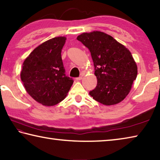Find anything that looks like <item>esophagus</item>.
<instances>
[{
	"mask_svg": "<svg viewBox=\"0 0 160 160\" xmlns=\"http://www.w3.org/2000/svg\"><path fill=\"white\" fill-rule=\"evenodd\" d=\"M82 79V76H80V77H79V78H76V80L78 81V80H81Z\"/></svg>",
	"mask_w": 160,
	"mask_h": 160,
	"instance_id": "obj_1",
	"label": "esophagus"
}]
</instances>
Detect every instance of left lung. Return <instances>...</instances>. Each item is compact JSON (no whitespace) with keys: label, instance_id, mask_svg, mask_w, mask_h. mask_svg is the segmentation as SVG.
Masks as SVG:
<instances>
[{"label":"left lung","instance_id":"left-lung-1","mask_svg":"<svg viewBox=\"0 0 160 160\" xmlns=\"http://www.w3.org/2000/svg\"><path fill=\"white\" fill-rule=\"evenodd\" d=\"M77 39L88 48L94 62L97 85L90 95L106 106L122 102L138 74L131 51L112 36L99 31L84 32Z\"/></svg>","mask_w":160,"mask_h":160}]
</instances>
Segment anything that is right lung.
I'll list each match as a JSON object with an SVG mask.
<instances>
[{
    "label": "right lung",
    "mask_w": 160,
    "mask_h": 160,
    "mask_svg": "<svg viewBox=\"0 0 160 160\" xmlns=\"http://www.w3.org/2000/svg\"><path fill=\"white\" fill-rule=\"evenodd\" d=\"M66 40V37H58L42 43L26 58L22 67L20 78L26 92L46 107L63 101L73 83L66 76L61 58Z\"/></svg>",
    "instance_id": "right-lung-1"
}]
</instances>
